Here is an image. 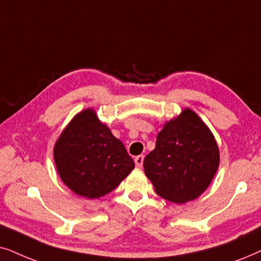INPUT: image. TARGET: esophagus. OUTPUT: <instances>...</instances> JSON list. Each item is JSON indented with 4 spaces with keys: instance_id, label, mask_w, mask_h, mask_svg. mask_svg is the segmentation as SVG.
Wrapping results in <instances>:
<instances>
[{
    "instance_id": "1",
    "label": "esophagus",
    "mask_w": 261,
    "mask_h": 261,
    "mask_svg": "<svg viewBox=\"0 0 261 261\" xmlns=\"http://www.w3.org/2000/svg\"><path fill=\"white\" fill-rule=\"evenodd\" d=\"M143 160H144V156L143 155H138L135 158V163H136L137 167H142L143 165Z\"/></svg>"
}]
</instances>
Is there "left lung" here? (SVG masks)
Returning a JSON list of instances; mask_svg holds the SVG:
<instances>
[{
    "label": "left lung",
    "mask_w": 261,
    "mask_h": 261,
    "mask_svg": "<svg viewBox=\"0 0 261 261\" xmlns=\"http://www.w3.org/2000/svg\"><path fill=\"white\" fill-rule=\"evenodd\" d=\"M220 152L211 131L193 111L168 121L145 156V175L160 197L186 203L200 196L216 174Z\"/></svg>",
    "instance_id": "obj_1"
}]
</instances>
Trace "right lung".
Listing matches in <instances>:
<instances>
[{"label":"right lung","mask_w":261,"mask_h":261,"mask_svg":"<svg viewBox=\"0 0 261 261\" xmlns=\"http://www.w3.org/2000/svg\"><path fill=\"white\" fill-rule=\"evenodd\" d=\"M54 156L65 185L90 199L113 191L135 167L124 144L90 109L79 113L64 128Z\"/></svg>","instance_id":"right-lung-1"}]
</instances>
